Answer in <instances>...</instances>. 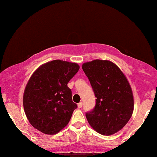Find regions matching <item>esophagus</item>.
Instances as JSON below:
<instances>
[{
  "mask_svg": "<svg viewBox=\"0 0 157 157\" xmlns=\"http://www.w3.org/2000/svg\"><path fill=\"white\" fill-rule=\"evenodd\" d=\"M77 106H78V109H81L82 106V102H79V103L77 104Z\"/></svg>",
  "mask_w": 157,
  "mask_h": 157,
  "instance_id": "esophagus-1",
  "label": "esophagus"
}]
</instances>
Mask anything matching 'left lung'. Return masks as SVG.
Returning a JSON list of instances; mask_svg holds the SVG:
<instances>
[{
  "mask_svg": "<svg viewBox=\"0 0 157 157\" xmlns=\"http://www.w3.org/2000/svg\"><path fill=\"white\" fill-rule=\"evenodd\" d=\"M82 68L97 97L94 109L86 113L89 125L102 135L115 134L127 124L134 111L128 81L109 60H94L85 63Z\"/></svg>",
  "mask_w": 157,
  "mask_h": 157,
  "instance_id": "8db88e82",
  "label": "left lung"
}]
</instances>
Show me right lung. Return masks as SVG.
Returning <instances> with one entry per match:
<instances>
[{
  "mask_svg": "<svg viewBox=\"0 0 157 157\" xmlns=\"http://www.w3.org/2000/svg\"><path fill=\"white\" fill-rule=\"evenodd\" d=\"M79 68L76 63L55 60L43 64L32 74L23 102L26 117L34 128L52 135L68 125L77 105L67 84Z\"/></svg>",
  "mask_w": 157,
  "mask_h": 157,
  "instance_id": "add662e5",
  "label": "right lung"
}]
</instances>
